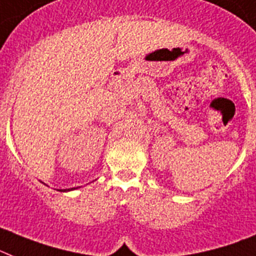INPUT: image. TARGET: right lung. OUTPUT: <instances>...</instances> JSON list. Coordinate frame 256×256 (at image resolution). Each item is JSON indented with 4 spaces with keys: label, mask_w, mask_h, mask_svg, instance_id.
Segmentation results:
<instances>
[{
    "label": "right lung",
    "mask_w": 256,
    "mask_h": 256,
    "mask_svg": "<svg viewBox=\"0 0 256 256\" xmlns=\"http://www.w3.org/2000/svg\"><path fill=\"white\" fill-rule=\"evenodd\" d=\"M72 190H75V188H64V190H60V191H64V192H66V191H72Z\"/></svg>",
    "instance_id": "obj_1"
}]
</instances>
